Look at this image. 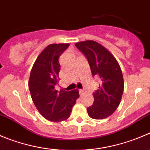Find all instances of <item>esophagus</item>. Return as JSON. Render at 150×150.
<instances>
[{"label": "esophagus", "mask_w": 150, "mask_h": 150, "mask_svg": "<svg viewBox=\"0 0 150 150\" xmlns=\"http://www.w3.org/2000/svg\"><path fill=\"white\" fill-rule=\"evenodd\" d=\"M83 93H84V91H83V89H80V90H79L80 96H82V95H83Z\"/></svg>", "instance_id": "obj_1"}]
</instances>
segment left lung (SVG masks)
Returning <instances> with one entry per match:
<instances>
[{
  "mask_svg": "<svg viewBox=\"0 0 150 150\" xmlns=\"http://www.w3.org/2000/svg\"><path fill=\"white\" fill-rule=\"evenodd\" d=\"M75 45L87 59L92 76L100 79L98 89L93 93V104L87 107L88 115L94 119L106 118L115 111L122 98L124 83L121 67L114 56L94 40Z\"/></svg>",
  "mask_w": 150,
  "mask_h": 150,
  "instance_id": "left-lung-1",
  "label": "left lung"
}]
</instances>
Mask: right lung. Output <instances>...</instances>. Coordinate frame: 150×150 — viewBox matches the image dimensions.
I'll return each instance as SVG.
<instances>
[{"mask_svg":"<svg viewBox=\"0 0 150 150\" xmlns=\"http://www.w3.org/2000/svg\"><path fill=\"white\" fill-rule=\"evenodd\" d=\"M69 46V43L47 46L38 55L30 72L29 88L33 103L43 117L53 122L69 118L79 98L78 89L58 92L54 88L60 80L58 58Z\"/></svg>","mask_w":150,"mask_h":150,"instance_id":"add662e5","label":"right lung"}]
</instances>
